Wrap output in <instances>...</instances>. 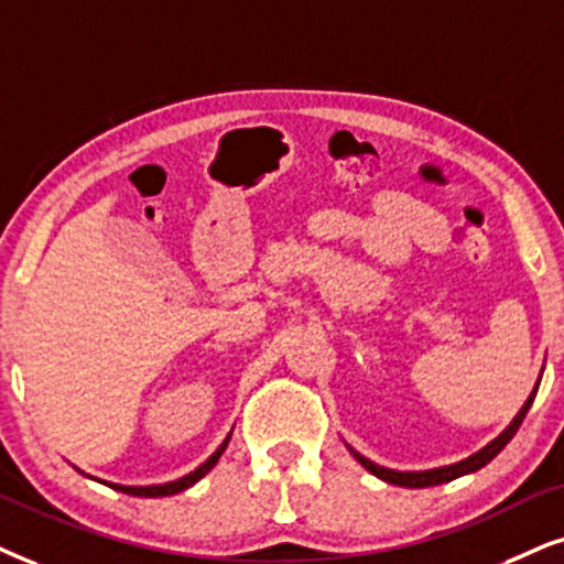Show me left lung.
Instances as JSON below:
<instances>
[{"instance_id":"obj_1","label":"left lung","mask_w":564,"mask_h":564,"mask_svg":"<svg viewBox=\"0 0 564 564\" xmlns=\"http://www.w3.org/2000/svg\"><path fill=\"white\" fill-rule=\"evenodd\" d=\"M539 382H541V375H539L536 384H533V390H531L529 401L523 403V409H520V411L516 413V419H512V422H510L508 426H505V430H502L500 434H497L495 440L487 442V445H484L479 453L468 455V458H463V460H458V463H451V466L426 468V471H395V468H384V466H380V463H375V460L365 458V455H361L359 451H354V447L348 445V442H344V445L348 447V453H351L354 458L359 460L361 466L367 468L369 474L377 476V479H382V481H388V484H395V487H405V489H424V487H437V484H447V481L458 479V476H466V474H474V471H479V468L487 466V463H489L491 458H495V455L500 453L502 447L508 445V442H510L512 437H516V432L520 430V424H523L525 413H529V409H531L533 398H536Z\"/></svg>"}]
</instances>
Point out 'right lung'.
<instances>
[{"mask_svg": "<svg viewBox=\"0 0 564 564\" xmlns=\"http://www.w3.org/2000/svg\"><path fill=\"white\" fill-rule=\"evenodd\" d=\"M231 432H234V430H231ZM231 432L226 434V440L220 442V445H218V451L213 453L208 460H205V463H199V466L195 468V471H189L187 476H182V479H176V481H166V484H148V487H127V484H113V481H104V479H98V481L106 484V487L117 489V491H124V495H132V497H171V495H180V491L189 489L192 484H197L199 479H203L205 474L210 471L213 466H216L220 455H224L226 447H229ZM77 471H80V468H77ZM80 474H85V471H80ZM85 476H88V474H85ZM88 479H93V476H88Z\"/></svg>", "mask_w": 564, "mask_h": 564, "instance_id": "obj_1", "label": "right lung"}]
</instances>
